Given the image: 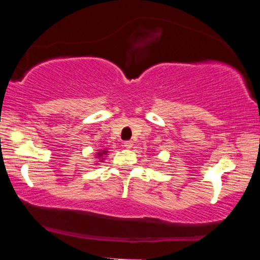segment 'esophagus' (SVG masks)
Here are the masks:
<instances>
[{
    "mask_svg": "<svg viewBox=\"0 0 260 260\" xmlns=\"http://www.w3.org/2000/svg\"><path fill=\"white\" fill-rule=\"evenodd\" d=\"M123 147L127 148V149L133 148V142H132V140H127V142L123 143Z\"/></svg>",
    "mask_w": 260,
    "mask_h": 260,
    "instance_id": "1",
    "label": "esophagus"
}]
</instances>
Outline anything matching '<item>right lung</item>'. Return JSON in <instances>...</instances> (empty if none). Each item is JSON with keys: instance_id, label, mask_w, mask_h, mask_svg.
<instances>
[{"instance_id": "obj_1", "label": "right lung", "mask_w": 260, "mask_h": 260, "mask_svg": "<svg viewBox=\"0 0 260 260\" xmlns=\"http://www.w3.org/2000/svg\"><path fill=\"white\" fill-rule=\"evenodd\" d=\"M107 153H109V150H107V149H103V150H98L96 155H95V156H96L98 159H99V161H98V162H103V161L105 160Z\"/></svg>"}]
</instances>
